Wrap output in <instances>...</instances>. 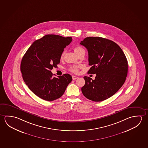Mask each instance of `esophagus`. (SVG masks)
Returning <instances> with one entry per match:
<instances>
[{"label": "esophagus", "instance_id": "esophagus-1", "mask_svg": "<svg viewBox=\"0 0 148 148\" xmlns=\"http://www.w3.org/2000/svg\"><path fill=\"white\" fill-rule=\"evenodd\" d=\"M77 76H72V79H73V80H75V79H77L78 78Z\"/></svg>", "mask_w": 148, "mask_h": 148}]
</instances>
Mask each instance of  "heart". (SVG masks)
<instances>
[{
  "mask_svg": "<svg viewBox=\"0 0 148 148\" xmlns=\"http://www.w3.org/2000/svg\"><path fill=\"white\" fill-rule=\"evenodd\" d=\"M84 50V49H82V47H79V46H77V47H75V48L74 49V51L75 52L76 54L78 55L79 53H80L81 51ZM64 53L61 54V59H63V57H64ZM80 66H78V65H76V66H71L70 68H69V70L71 71V72L74 73H77L78 72V70L79 69H80Z\"/></svg>",
  "mask_w": 148,
  "mask_h": 148,
  "instance_id": "1",
  "label": "heart"
}]
</instances>
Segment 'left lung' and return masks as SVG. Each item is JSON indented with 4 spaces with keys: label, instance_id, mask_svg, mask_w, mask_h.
Returning a JSON list of instances; mask_svg holds the SVG:
<instances>
[{
    "label": "left lung",
    "instance_id": "8db88e82",
    "mask_svg": "<svg viewBox=\"0 0 148 148\" xmlns=\"http://www.w3.org/2000/svg\"><path fill=\"white\" fill-rule=\"evenodd\" d=\"M80 44L88 51L90 74H96L95 80L84 76L82 94L88 99L101 102L119 90L126 79L128 63L120 47L115 42L101 37H87Z\"/></svg>",
    "mask_w": 148,
    "mask_h": 148
}]
</instances>
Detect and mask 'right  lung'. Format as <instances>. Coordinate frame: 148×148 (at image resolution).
Returning <instances> with one entry per match:
<instances>
[{"label": "right lung", "mask_w": 148, "mask_h": 148, "mask_svg": "<svg viewBox=\"0 0 148 148\" xmlns=\"http://www.w3.org/2000/svg\"><path fill=\"white\" fill-rule=\"evenodd\" d=\"M71 37L47 34L32 44L22 58L21 71L29 89L42 99L52 101L60 97L72 77L64 74L53 77L51 70L60 63L64 49Z\"/></svg>", "instance_id": "add662e5"}]
</instances>
